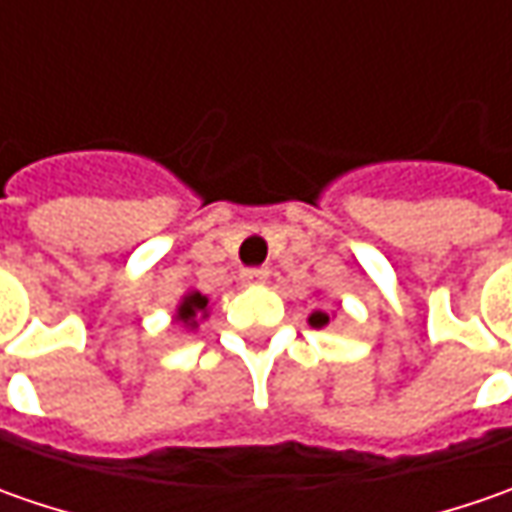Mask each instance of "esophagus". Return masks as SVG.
<instances>
[{"label":"esophagus","instance_id":"1","mask_svg":"<svg viewBox=\"0 0 512 512\" xmlns=\"http://www.w3.org/2000/svg\"><path fill=\"white\" fill-rule=\"evenodd\" d=\"M265 282H267L265 267H250V270H242V285H265Z\"/></svg>","mask_w":512,"mask_h":512}]
</instances>
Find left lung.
<instances>
[{
  "label": "left lung",
  "mask_w": 512,
  "mask_h": 512,
  "mask_svg": "<svg viewBox=\"0 0 512 512\" xmlns=\"http://www.w3.org/2000/svg\"><path fill=\"white\" fill-rule=\"evenodd\" d=\"M330 322H333V316H330V313H325V310H313V313L307 316V325L316 327V330H325Z\"/></svg>",
  "instance_id": "left-lung-1"
}]
</instances>
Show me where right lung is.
Wrapping results in <instances>:
<instances>
[{"label":"right lung","instance_id":"1","mask_svg":"<svg viewBox=\"0 0 512 512\" xmlns=\"http://www.w3.org/2000/svg\"><path fill=\"white\" fill-rule=\"evenodd\" d=\"M207 316H210V299L199 290H185L179 305L173 310V322L182 325L185 330H196L199 322H205Z\"/></svg>","mask_w":512,"mask_h":512}]
</instances>
